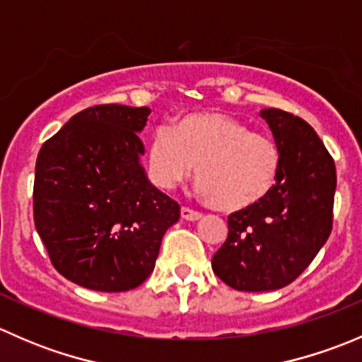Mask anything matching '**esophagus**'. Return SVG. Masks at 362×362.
<instances>
[{
    "mask_svg": "<svg viewBox=\"0 0 362 362\" xmlns=\"http://www.w3.org/2000/svg\"><path fill=\"white\" fill-rule=\"evenodd\" d=\"M180 215H182V218H184V221L196 222V221H199V218H202V214H199V211L191 210V208H187V206H182Z\"/></svg>",
    "mask_w": 362,
    "mask_h": 362,
    "instance_id": "34e87169",
    "label": "esophagus"
}]
</instances>
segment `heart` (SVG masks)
Here are the masks:
<instances>
[{
	"instance_id": "1",
	"label": "heart",
	"mask_w": 362,
	"mask_h": 362,
	"mask_svg": "<svg viewBox=\"0 0 362 362\" xmlns=\"http://www.w3.org/2000/svg\"><path fill=\"white\" fill-rule=\"evenodd\" d=\"M198 192L218 210L242 211L269 194L280 171L279 145L252 133L242 120L222 112H194L171 129L159 127L148 145V173L163 189L194 171Z\"/></svg>"
}]
</instances>
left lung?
<instances>
[{
  "label": "left lung",
  "mask_w": 362,
  "mask_h": 362,
  "mask_svg": "<svg viewBox=\"0 0 362 362\" xmlns=\"http://www.w3.org/2000/svg\"><path fill=\"white\" fill-rule=\"evenodd\" d=\"M259 115L279 145V178L262 202L229 215L211 259L222 282L247 293L282 289L308 268L331 235L337 191L334 160L310 124L279 108Z\"/></svg>",
  "instance_id": "left-lung-1"
}]
</instances>
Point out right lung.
Segmentation results:
<instances>
[{
    "mask_svg": "<svg viewBox=\"0 0 362 362\" xmlns=\"http://www.w3.org/2000/svg\"><path fill=\"white\" fill-rule=\"evenodd\" d=\"M151 108L98 105L40 148L35 226L54 268L101 293L138 287L154 272L160 240L180 206L151 184L138 138Z\"/></svg>",
    "mask_w": 362,
    "mask_h": 362,
    "instance_id": "obj_1",
    "label": "right lung"
}]
</instances>
